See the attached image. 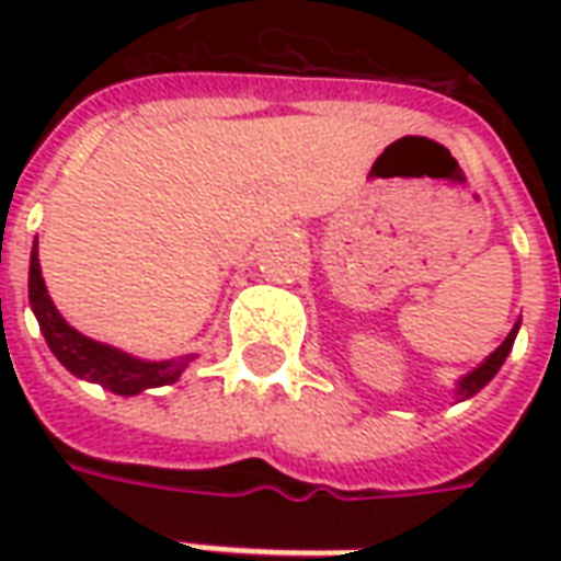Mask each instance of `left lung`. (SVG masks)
<instances>
[{
	"mask_svg": "<svg viewBox=\"0 0 561 561\" xmlns=\"http://www.w3.org/2000/svg\"><path fill=\"white\" fill-rule=\"evenodd\" d=\"M517 330H519V324L511 330V333H507V340L502 342V345H499V348H495V352L490 354V357H486V360H483L478 369H474V373H469V376L459 381V400H469V397H474V393H478V390H481L483 385H486V381H490V378L499 373V369H502L507 352H511V345H514Z\"/></svg>",
	"mask_w": 561,
	"mask_h": 561,
	"instance_id": "obj_1",
	"label": "left lung"
}]
</instances>
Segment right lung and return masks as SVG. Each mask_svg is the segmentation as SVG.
<instances>
[{
    "mask_svg": "<svg viewBox=\"0 0 561 561\" xmlns=\"http://www.w3.org/2000/svg\"><path fill=\"white\" fill-rule=\"evenodd\" d=\"M30 304L35 318H38L44 340L50 345V352L56 354V360L66 366L71 376L95 381V385L114 390L119 397H135V393L147 388L173 385L185 369V364L192 360V357H183V360L147 364V360L116 352L111 345L87 340L83 333L68 328L66 318L56 312L54 300L47 297V288H44L42 279V264H38V249H32L30 257Z\"/></svg>",
    "mask_w": 561,
    "mask_h": 561,
    "instance_id": "add662e5",
    "label": "right lung"
}]
</instances>
